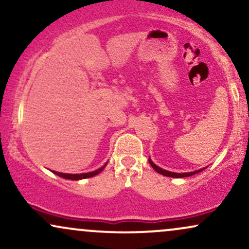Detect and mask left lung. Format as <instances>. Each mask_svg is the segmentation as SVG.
<instances>
[{
	"label": "left lung",
	"instance_id": "8db88e82",
	"mask_svg": "<svg viewBox=\"0 0 249 249\" xmlns=\"http://www.w3.org/2000/svg\"><path fill=\"white\" fill-rule=\"evenodd\" d=\"M148 162H150L151 166H152L154 170L157 171V172L162 174V176L171 177V178H185V177H191V176H193V174L201 172L202 170H205V168H206V167H204V168H201V170H196V171H193V172H187V173H176V172H170V171H166V170H162L161 167L157 166V165L154 164V162L151 160L150 158H148Z\"/></svg>",
	"mask_w": 249,
	"mask_h": 249
}]
</instances>
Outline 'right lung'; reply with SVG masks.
I'll return each mask as SVG.
<instances>
[{"label": "right lung", "instance_id": "obj_1", "mask_svg": "<svg viewBox=\"0 0 249 249\" xmlns=\"http://www.w3.org/2000/svg\"><path fill=\"white\" fill-rule=\"evenodd\" d=\"M107 164L103 165L101 168H98V170L96 171H92V172H88V173H77V174H69V173H61V172H56V171H53V173L57 174L58 177H61V178H64V179H70V180H81V179H87V178H91V177H95L97 176L98 173H101L103 170H104L105 166H107Z\"/></svg>", "mask_w": 249, "mask_h": 249}]
</instances>
